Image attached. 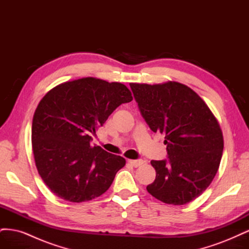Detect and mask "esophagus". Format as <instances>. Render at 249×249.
Masks as SVG:
<instances>
[{
	"mask_svg": "<svg viewBox=\"0 0 249 249\" xmlns=\"http://www.w3.org/2000/svg\"><path fill=\"white\" fill-rule=\"evenodd\" d=\"M127 162H129L134 167H139L143 163H144L143 162V160H129Z\"/></svg>",
	"mask_w": 249,
	"mask_h": 249,
	"instance_id": "34e87169",
	"label": "esophagus"
}]
</instances>
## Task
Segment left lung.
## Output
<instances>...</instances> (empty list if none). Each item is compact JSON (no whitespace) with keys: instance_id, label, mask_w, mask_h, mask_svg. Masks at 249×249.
<instances>
[{"instance_id":"obj_1","label":"left lung","mask_w":249,"mask_h":249,"mask_svg":"<svg viewBox=\"0 0 249 249\" xmlns=\"http://www.w3.org/2000/svg\"><path fill=\"white\" fill-rule=\"evenodd\" d=\"M141 115L150 130L165 134L168 160L150 161L156 179L146 187L154 197L180 206L198 197L219 167L223 136L216 117L188 86L131 83Z\"/></svg>"}]
</instances>
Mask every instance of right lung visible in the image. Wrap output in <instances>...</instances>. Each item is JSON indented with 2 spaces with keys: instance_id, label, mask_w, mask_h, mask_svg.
Here are the masks:
<instances>
[{
  "instance_id": "1",
  "label": "right lung",
  "mask_w": 249,
  "mask_h": 249,
  "mask_svg": "<svg viewBox=\"0 0 249 249\" xmlns=\"http://www.w3.org/2000/svg\"><path fill=\"white\" fill-rule=\"evenodd\" d=\"M133 100L122 83L82 78L42 97L32 123L36 168L56 196L71 202L99 197L125 165L123 157L91 146V135L122 104Z\"/></svg>"
}]
</instances>
